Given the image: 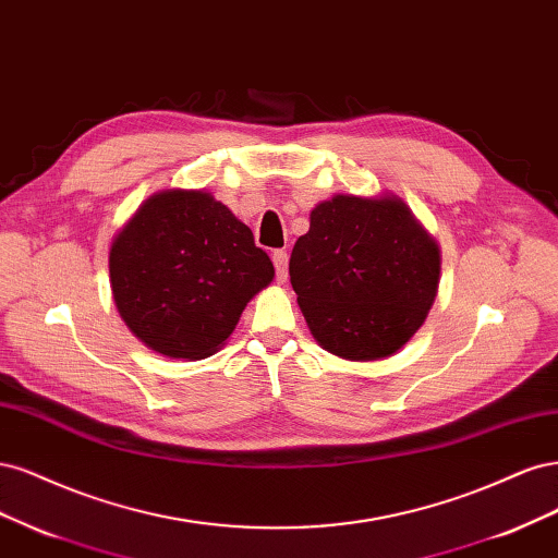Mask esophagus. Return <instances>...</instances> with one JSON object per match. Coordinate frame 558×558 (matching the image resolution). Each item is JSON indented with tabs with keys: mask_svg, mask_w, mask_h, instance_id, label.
<instances>
[{
	"mask_svg": "<svg viewBox=\"0 0 558 558\" xmlns=\"http://www.w3.org/2000/svg\"><path fill=\"white\" fill-rule=\"evenodd\" d=\"M274 266H276V278L278 282H284L287 280V264H290V255L284 253V250H274Z\"/></svg>",
	"mask_w": 558,
	"mask_h": 558,
	"instance_id": "34e87169",
	"label": "esophagus"
}]
</instances>
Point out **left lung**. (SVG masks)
Returning <instances> with one entry per match:
<instances>
[{
	"label": "left lung",
	"instance_id": "left-lung-1",
	"mask_svg": "<svg viewBox=\"0 0 558 558\" xmlns=\"http://www.w3.org/2000/svg\"><path fill=\"white\" fill-rule=\"evenodd\" d=\"M290 280L322 348L375 362L424 325L438 292L440 250L399 196L336 194L311 210Z\"/></svg>",
	"mask_w": 558,
	"mask_h": 558
}]
</instances>
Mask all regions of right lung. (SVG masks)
I'll use <instances>...</instances> for the list:
<instances>
[{
  "label": "right lung",
  "instance_id": "obj_1",
  "mask_svg": "<svg viewBox=\"0 0 558 558\" xmlns=\"http://www.w3.org/2000/svg\"><path fill=\"white\" fill-rule=\"evenodd\" d=\"M111 290L130 331L171 359H206L276 271L255 236L204 190L153 194L113 239Z\"/></svg>",
  "mask_w": 558,
  "mask_h": 558
}]
</instances>
